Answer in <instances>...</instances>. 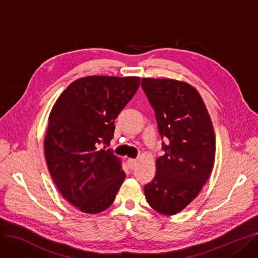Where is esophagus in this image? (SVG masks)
I'll return each mask as SVG.
<instances>
[{"instance_id":"1","label":"esophagus","mask_w":258,"mask_h":258,"mask_svg":"<svg viewBox=\"0 0 258 258\" xmlns=\"http://www.w3.org/2000/svg\"><path fill=\"white\" fill-rule=\"evenodd\" d=\"M127 165H128V168H130L131 170H133V169H134V168L136 167V165H137V159H134V158H128V160H127Z\"/></svg>"}]
</instances>
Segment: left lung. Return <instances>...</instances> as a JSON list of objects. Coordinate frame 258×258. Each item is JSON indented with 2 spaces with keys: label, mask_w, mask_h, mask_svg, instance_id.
<instances>
[{
  "label": "left lung",
  "mask_w": 258,
  "mask_h": 258,
  "mask_svg": "<svg viewBox=\"0 0 258 258\" xmlns=\"http://www.w3.org/2000/svg\"><path fill=\"white\" fill-rule=\"evenodd\" d=\"M141 87L155 112L165 155L156 160V174L145 188L149 205L174 215L198 196L212 172L215 133L199 92L184 82L142 79Z\"/></svg>",
  "instance_id": "8db88e82"
}]
</instances>
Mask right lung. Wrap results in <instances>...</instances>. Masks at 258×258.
Listing matches in <instances>:
<instances>
[{
  "label": "right lung",
  "instance_id": "obj_1",
  "mask_svg": "<svg viewBox=\"0 0 258 258\" xmlns=\"http://www.w3.org/2000/svg\"><path fill=\"white\" fill-rule=\"evenodd\" d=\"M139 84L135 76L82 78L66 88L51 111L44 141L47 168L62 197L83 213L108 208L125 179L120 158L105 149L114 120Z\"/></svg>",
  "mask_w": 258,
  "mask_h": 258
}]
</instances>
